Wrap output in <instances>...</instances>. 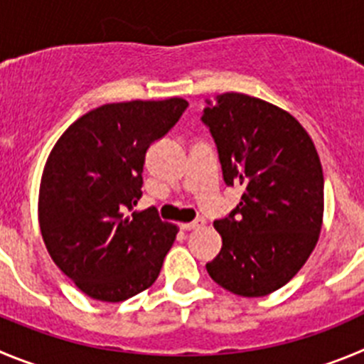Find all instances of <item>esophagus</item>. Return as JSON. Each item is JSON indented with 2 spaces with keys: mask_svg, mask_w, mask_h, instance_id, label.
Returning a JSON list of instances; mask_svg holds the SVG:
<instances>
[{
  "mask_svg": "<svg viewBox=\"0 0 364 364\" xmlns=\"http://www.w3.org/2000/svg\"><path fill=\"white\" fill-rule=\"evenodd\" d=\"M205 219H198V220H193V223H183L181 224V230H185V232H192V230H199L205 226Z\"/></svg>",
  "mask_w": 364,
  "mask_h": 364,
  "instance_id": "esophagus-1",
  "label": "esophagus"
}]
</instances>
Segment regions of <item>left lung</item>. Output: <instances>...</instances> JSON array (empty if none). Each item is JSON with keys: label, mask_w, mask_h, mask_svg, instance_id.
<instances>
[{"label": "left lung", "mask_w": 364, "mask_h": 364, "mask_svg": "<svg viewBox=\"0 0 364 364\" xmlns=\"http://www.w3.org/2000/svg\"><path fill=\"white\" fill-rule=\"evenodd\" d=\"M224 181L240 185L237 208L213 228L223 247L206 271L246 298L284 287L311 257L323 224V171L314 141L278 105L224 93L203 109Z\"/></svg>", "instance_id": "obj_1"}]
</instances>
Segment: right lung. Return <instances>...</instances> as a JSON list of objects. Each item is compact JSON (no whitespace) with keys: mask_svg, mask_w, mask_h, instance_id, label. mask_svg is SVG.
Segmentation results:
<instances>
[{"mask_svg":"<svg viewBox=\"0 0 364 364\" xmlns=\"http://www.w3.org/2000/svg\"><path fill=\"white\" fill-rule=\"evenodd\" d=\"M185 98L105 104L75 120L50 152L39 186V228L55 266L93 300L149 289L179 228L141 198L145 152L171 131Z\"/></svg>","mask_w":364,"mask_h":364,"instance_id":"right-lung-1","label":"right lung"}]
</instances>
